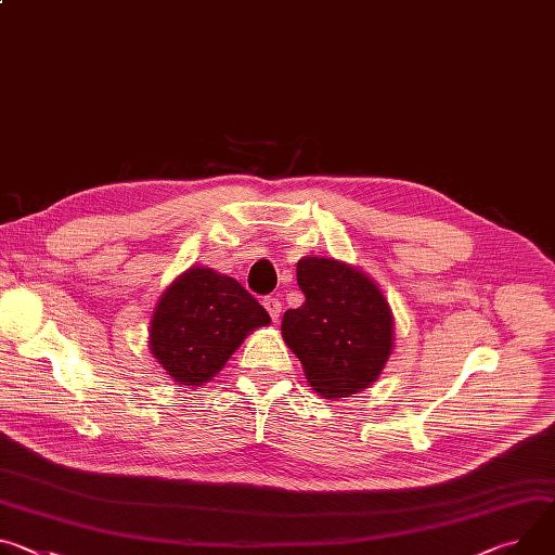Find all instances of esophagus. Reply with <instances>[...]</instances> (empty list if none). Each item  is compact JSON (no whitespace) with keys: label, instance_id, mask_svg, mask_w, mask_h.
I'll list each match as a JSON object with an SVG mask.
<instances>
[{"label":"esophagus","instance_id":"obj_1","mask_svg":"<svg viewBox=\"0 0 555 555\" xmlns=\"http://www.w3.org/2000/svg\"><path fill=\"white\" fill-rule=\"evenodd\" d=\"M263 306L268 310V314L272 317L274 323H279V317H281V300L276 296H266L263 298Z\"/></svg>","mask_w":555,"mask_h":555}]
</instances>
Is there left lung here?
Wrapping results in <instances>:
<instances>
[{
  "label": "left lung",
  "mask_w": 555,
  "mask_h": 555,
  "mask_svg": "<svg viewBox=\"0 0 555 555\" xmlns=\"http://www.w3.org/2000/svg\"><path fill=\"white\" fill-rule=\"evenodd\" d=\"M306 300L283 314L281 332L308 383L327 398L365 389L383 372L393 340L387 300L363 272L334 259L296 263Z\"/></svg>",
  "instance_id": "1"
}]
</instances>
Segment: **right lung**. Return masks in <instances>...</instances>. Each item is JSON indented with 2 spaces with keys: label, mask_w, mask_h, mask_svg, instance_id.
Wrapping results in <instances>:
<instances>
[{
  "label": "right lung",
  "mask_w": 555,
  "mask_h": 555,
  "mask_svg": "<svg viewBox=\"0 0 555 555\" xmlns=\"http://www.w3.org/2000/svg\"><path fill=\"white\" fill-rule=\"evenodd\" d=\"M270 314L238 281L192 268L162 296L150 323V349L179 385L210 380L247 332Z\"/></svg>",
  "instance_id": "right-lung-1"
}]
</instances>
